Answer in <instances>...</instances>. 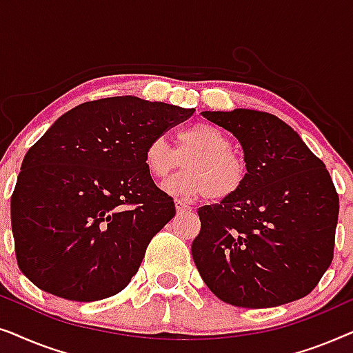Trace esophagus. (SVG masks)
I'll use <instances>...</instances> for the list:
<instances>
[{
	"label": "esophagus",
	"mask_w": 353,
	"mask_h": 353,
	"mask_svg": "<svg viewBox=\"0 0 353 353\" xmlns=\"http://www.w3.org/2000/svg\"><path fill=\"white\" fill-rule=\"evenodd\" d=\"M175 205H176L178 214H190V212H192V207H190L181 201H175Z\"/></svg>",
	"instance_id": "obj_1"
}]
</instances>
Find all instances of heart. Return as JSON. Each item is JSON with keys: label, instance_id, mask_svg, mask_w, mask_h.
<instances>
[{"label": "heart", "instance_id": "1", "mask_svg": "<svg viewBox=\"0 0 353 353\" xmlns=\"http://www.w3.org/2000/svg\"><path fill=\"white\" fill-rule=\"evenodd\" d=\"M181 159L185 170L165 183L170 194L223 201L248 180L245 161L231 151V139L210 123H194L178 132L175 149L163 137L151 139L144 149V165L154 180H165L181 165Z\"/></svg>", "mask_w": 353, "mask_h": 353}]
</instances>
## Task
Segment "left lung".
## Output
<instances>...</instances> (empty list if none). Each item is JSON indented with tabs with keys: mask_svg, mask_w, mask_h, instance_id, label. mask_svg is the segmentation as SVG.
Instances as JSON below:
<instances>
[{
	"mask_svg": "<svg viewBox=\"0 0 353 353\" xmlns=\"http://www.w3.org/2000/svg\"><path fill=\"white\" fill-rule=\"evenodd\" d=\"M238 139L248 180L234 196L197 209L191 252L220 301L268 308L310 294L334 257L339 196L325 163L268 112H202Z\"/></svg>",
	"mask_w": 353,
	"mask_h": 353,
	"instance_id": "left-lung-1",
	"label": "left lung"
}]
</instances>
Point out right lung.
Segmentation results:
<instances>
[{"label":"right lung","mask_w":353,"mask_h":353,"mask_svg":"<svg viewBox=\"0 0 353 353\" xmlns=\"http://www.w3.org/2000/svg\"><path fill=\"white\" fill-rule=\"evenodd\" d=\"M192 114L133 96L88 101L28 149L11 225L19 268L37 288L77 302L127 288L176 214L148 173L144 149Z\"/></svg>","instance_id":"right-lung-1"}]
</instances>
